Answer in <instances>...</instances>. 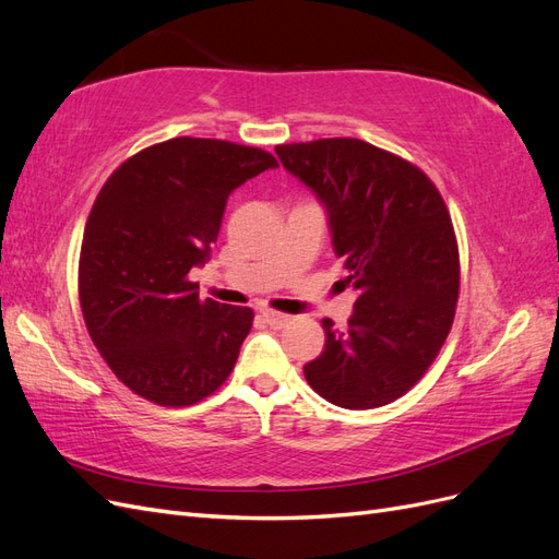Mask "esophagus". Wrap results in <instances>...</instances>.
I'll use <instances>...</instances> for the list:
<instances>
[{"instance_id": "1", "label": "esophagus", "mask_w": 559, "mask_h": 559, "mask_svg": "<svg viewBox=\"0 0 559 559\" xmlns=\"http://www.w3.org/2000/svg\"><path fill=\"white\" fill-rule=\"evenodd\" d=\"M261 317L265 319V324H270L273 329H282L292 321L289 314H282V312H275V310H263Z\"/></svg>"}]
</instances>
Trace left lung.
I'll return each instance as SVG.
<instances>
[{
  "mask_svg": "<svg viewBox=\"0 0 559 559\" xmlns=\"http://www.w3.org/2000/svg\"><path fill=\"white\" fill-rule=\"evenodd\" d=\"M275 154L324 207L343 284L357 292L345 331L321 321L326 345L306 380L341 408H380L425 376L452 326L460 251L445 202L415 165L361 140Z\"/></svg>",
  "mask_w": 559,
  "mask_h": 559,
  "instance_id": "8db88e82",
  "label": "left lung"
}]
</instances>
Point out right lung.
Here are the masks:
<instances>
[{
	"label": "right lung",
	"mask_w": 559,
	"mask_h": 559,
	"mask_svg": "<svg viewBox=\"0 0 559 559\" xmlns=\"http://www.w3.org/2000/svg\"><path fill=\"white\" fill-rule=\"evenodd\" d=\"M275 167L261 148L177 138L103 186L83 230L79 298L95 347L134 394L181 408L230 376L253 312L200 300L189 273L210 261L228 195Z\"/></svg>",
	"instance_id": "obj_1"
}]
</instances>
